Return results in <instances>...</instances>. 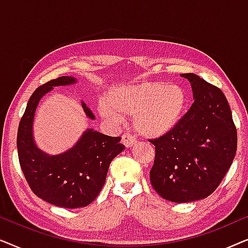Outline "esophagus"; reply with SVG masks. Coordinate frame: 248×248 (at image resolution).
<instances>
[{"label":"esophagus","instance_id":"34e87169","mask_svg":"<svg viewBox=\"0 0 248 248\" xmlns=\"http://www.w3.org/2000/svg\"><path fill=\"white\" fill-rule=\"evenodd\" d=\"M122 142L126 148H130L134 143H137V139H135L133 135L130 133H124L123 137H122Z\"/></svg>","mask_w":248,"mask_h":248}]
</instances>
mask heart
I'll use <instances>...</instances> for the list:
<instances>
[{"instance_id": "heart-1", "label": "heart", "mask_w": 248, "mask_h": 248, "mask_svg": "<svg viewBox=\"0 0 248 248\" xmlns=\"http://www.w3.org/2000/svg\"><path fill=\"white\" fill-rule=\"evenodd\" d=\"M187 97L183 88L164 82L115 87L101 101L99 111L107 120L120 122L134 115V125L147 137H160L171 131L183 116Z\"/></svg>"}]
</instances>
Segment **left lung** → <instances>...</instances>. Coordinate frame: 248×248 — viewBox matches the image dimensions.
Here are the masks:
<instances>
[{
	"instance_id": "8db88e82",
	"label": "left lung",
	"mask_w": 248,
	"mask_h": 248,
	"mask_svg": "<svg viewBox=\"0 0 248 248\" xmlns=\"http://www.w3.org/2000/svg\"><path fill=\"white\" fill-rule=\"evenodd\" d=\"M182 77L191 82L194 103L171 131L149 140L155 150L151 184L161 198L176 203L212 194L237 150L236 125L221 89L194 73Z\"/></svg>"
}]
</instances>
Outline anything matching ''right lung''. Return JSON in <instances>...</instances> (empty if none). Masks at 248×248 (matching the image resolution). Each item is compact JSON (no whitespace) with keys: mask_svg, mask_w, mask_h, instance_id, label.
Returning a JSON list of instances; mask_svg holds the SVG:
<instances>
[{"mask_svg":"<svg viewBox=\"0 0 248 248\" xmlns=\"http://www.w3.org/2000/svg\"><path fill=\"white\" fill-rule=\"evenodd\" d=\"M74 82L72 77H60L37 88L29 98L16 135L20 167L29 187L44 201L69 209L83 208L97 198L111 160L125 148L120 137H108L93 130H87L79 142L62 155H48L36 147L31 126L40 98L53 87ZM82 107L93 120L90 108L84 103Z\"/></svg>","mask_w":248,"mask_h":248,"instance_id":"add662e5","label":"right lung"}]
</instances>
